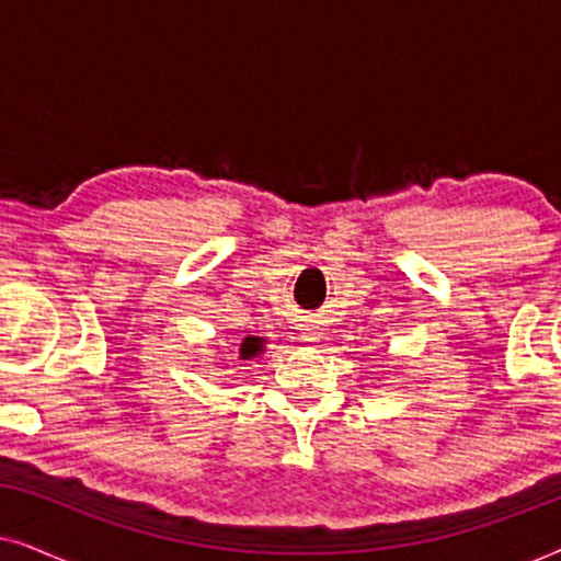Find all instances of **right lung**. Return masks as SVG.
<instances>
[{
    "label": "right lung",
    "instance_id": "add662e5",
    "mask_svg": "<svg viewBox=\"0 0 561 561\" xmlns=\"http://www.w3.org/2000/svg\"><path fill=\"white\" fill-rule=\"evenodd\" d=\"M263 352V336H244L240 344V359H252Z\"/></svg>",
    "mask_w": 561,
    "mask_h": 561
}]
</instances>
